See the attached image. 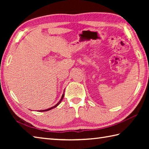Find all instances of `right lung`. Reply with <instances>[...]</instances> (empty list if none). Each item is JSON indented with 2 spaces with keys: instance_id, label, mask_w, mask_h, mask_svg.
<instances>
[{
  "instance_id": "add662e5",
  "label": "right lung",
  "mask_w": 149,
  "mask_h": 149,
  "mask_svg": "<svg viewBox=\"0 0 149 149\" xmlns=\"http://www.w3.org/2000/svg\"><path fill=\"white\" fill-rule=\"evenodd\" d=\"M63 97H64V94H63V95H62V97H61V99H60V100L58 102V104H56L55 106H54L53 107H50V108L47 109H45V110H40V111H49V110H50V109H54V107H57V106H58L59 105V104H60V102H61V101H62V100H63Z\"/></svg>"
}]
</instances>
